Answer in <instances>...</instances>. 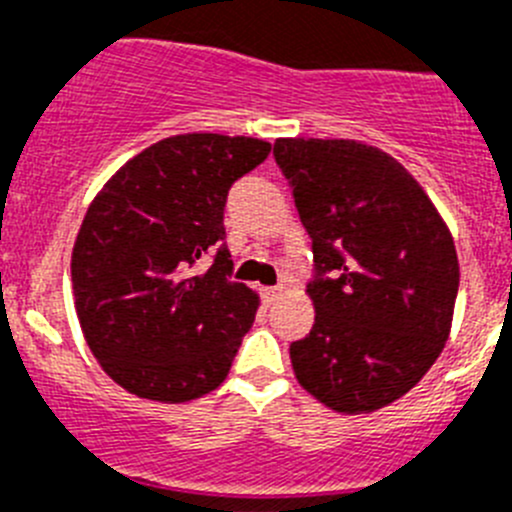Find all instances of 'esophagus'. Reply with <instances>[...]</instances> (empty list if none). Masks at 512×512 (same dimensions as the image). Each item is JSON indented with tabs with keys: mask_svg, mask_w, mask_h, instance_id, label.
I'll return each mask as SVG.
<instances>
[{
	"mask_svg": "<svg viewBox=\"0 0 512 512\" xmlns=\"http://www.w3.org/2000/svg\"><path fill=\"white\" fill-rule=\"evenodd\" d=\"M280 296H283V288H278V285H273V288H262V301L265 303H275Z\"/></svg>",
	"mask_w": 512,
	"mask_h": 512,
	"instance_id": "1",
	"label": "esophagus"
}]
</instances>
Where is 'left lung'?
I'll return each instance as SVG.
<instances>
[{"label":"left lung","instance_id":"1","mask_svg":"<svg viewBox=\"0 0 512 512\" xmlns=\"http://www.w3.org/2000/svg\"><path fill=\"white\" fill-rule=\"evenodd\" d=\"M311 237L316 319L290 344L298 382L336 413L403 398L446 344L459 260L444 219L388 153L354 140H275Z\"/></svg>","mask_w":512,"mask_h":512}]
</instances>
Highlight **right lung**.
I'll use <instances>...</instances> for the list:
<instances>
[{
  "mask_svg": "<svg viewBox=\"0 0 512 512\" xmlns=\"http://www.w3.org/2000/svg\"><path fill=\"white\" fill-rule=\"evenodd\" d=\"M270 142L193 132L160 140L91 201L71 257L76 313L109 377L137 398L186 403L229 375L255 290L229 280L224 204ZM215 252L209 271L198 262Z\"/></svg>",
  "mask_w": 512,
  "mask_h": 512,
  "instance_id": "1",
  "label": "right lung"
}]
</instances>
